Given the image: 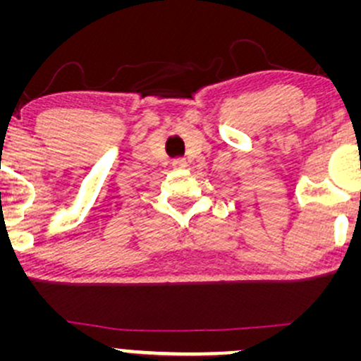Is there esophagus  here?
<instances>
[{
  "mask_svg": "<svg viewBox=\"0 0 361 361\" xmlns=\"http://www.w3.org/2000/svg\"><path fill=\"white\" fill-rule=\"evenodd\" d=\"M173 168H175V169H185L186 168V159H183V157H176V159H173Z\"/></svg>",
  "mask_w": 361,
  "mask_h": 361,
  "instance_id": "obj_1",
  "label": "esophagus"
}]
</instances>
